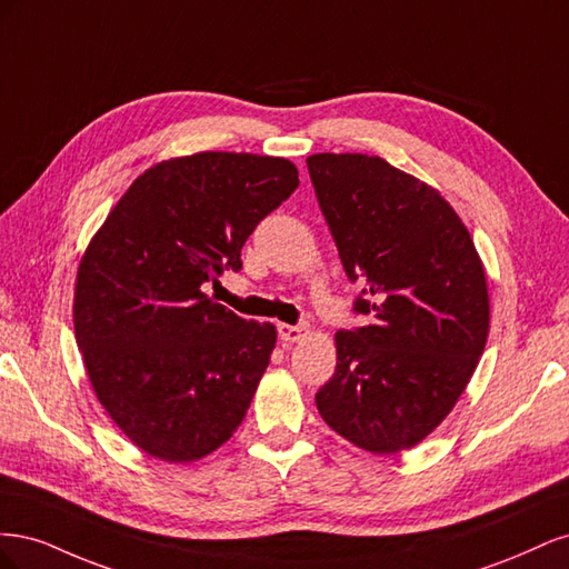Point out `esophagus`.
Wrapping results in <instances>:
<instances>
[{
	"mask_svg": "<svg viewBox=\"0 0 569 569\" xmlns=\"http://www.w3.org/2000/svg\"><path fill=\"white\" fill-rule=\"evenodd\" d=\"M278 332H280V339H284V341H299L306 335H311V325H287V322H280L278 325Z\"/></svg>",
	"mask_w": 569,
	"mask_h": 569,
	"instance_id": "esophagus-1",
	"label": "esophagus"
}]
</instances>
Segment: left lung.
<instances>
[{"instance_id": "obj_1", "label": "left lung", "mask_w": 569, "mask_h": 569, "mask_svg": "<svg viewBox=\"0 0 569 569\" xmlns=\"http://www.w3.org/2000/svg\"><path fill=\"white\" fill-rule=\"evenodd\" d=\"M358 313L335 335L337 368L316 393L322 420L377 456L418 446L468 387L489 337L485 263L439 189L368 153L306 159Z\"/></svg>"}]
</instances>
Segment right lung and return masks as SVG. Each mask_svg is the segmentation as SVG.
I'll return each mask as SVG.
<instances>
[{"instance_id":"add662e5","label":"right lung","mask_w":569,"mask_h":569,"mask_svg":"<svg viewBox=\"0 0 569 569\" xmlns=\"http://www.w3.org/2000/svg\"><path fill=\"white\" fill-rule=\"evenodd\" d=\"M299 187L280 157L199 151L147 168L84 249L73 327L97 401L137 449L194 462L242 425L278 341L203 295Z\"/></svg>"}]
</instances>
